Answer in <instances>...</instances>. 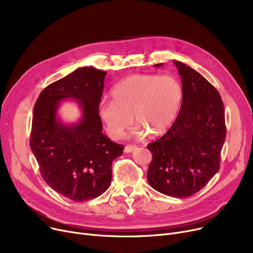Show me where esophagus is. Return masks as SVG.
Segmentation results:
<instances>
[{
	"label": "esophagus",
	"instance_id": "esophagus-1",
	"mask_svg": "<svg viewBox=\"0 0 253 253\" xmlns=\"http://www.w3.org/2000/svg\"><path fill=\"white\" fill-rule=\"evenodd\" d=\"M136 149H137L136 145H131V144H128V145H126V147H125L124 152H125V153H131V152H133V151H134V150H136Z\"/></svg>",
	"mask_w": 253,
	"mask_h": 253
}]
</instances>
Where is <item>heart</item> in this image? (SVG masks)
Segmentation results:
<instances>
[{"mask_svg": "<svg viewBox=\"0 0 253 253\" xmlns=\"http://www.w3.org/2000/svg\"><path fill=\"white\" fill-rule=\"evenodd\" d=\"M111 94L97 106L98 117L105 131L114 139L122 138L133 124L137 135L160 136L171 127L179 113L183 91L172 76L131 75L117 83Z\"/></svg>", "mask_w": 253, "mask_h": 253, "instance_id": "1", "label": "heart"}]
</instances>
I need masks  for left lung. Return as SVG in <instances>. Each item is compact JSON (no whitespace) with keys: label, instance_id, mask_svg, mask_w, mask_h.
Segmentation results:
<instances>
[{"label":"left lung","instance_id":"left-lung-1","mask_svg":"<svg viewBox=\"0 0 253 253\" xmlns=\"http://www.w3.org/2000/svg\"><path fill=\"white\" fill-rule=\"evenodd\" d=\"M173 62L181 79V108L166 133L148 144L153 155L148 181L159 193L187 198L204 188L219 169L224 110L219 93L201 74Z\"/></svg>","mask_w":253,"mask_h":253}]
</instances>
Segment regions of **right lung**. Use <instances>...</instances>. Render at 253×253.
Masks as SVG:
<instances>
[{
    "label": "right lung",
    "instance_id": "right-lung-1",
    "mask_svg": "<svg viewBox=\"0 0 253 253\" xmlns=\"http://www.w3.org/2000/svg\"><path fill=\"white\" fill-rule=\"evenodd\" d=\"M106 73L80 68L47 86L38 97L30 145L44 180L75 202L94 199L110 188L112 163L124 147L102 134L97 106ZM75 99L83 112L77 124L58 117L61 101Z\"/></svg>",
    "mask_w": 253,
    "mask_h": 253
}]
</instances>
